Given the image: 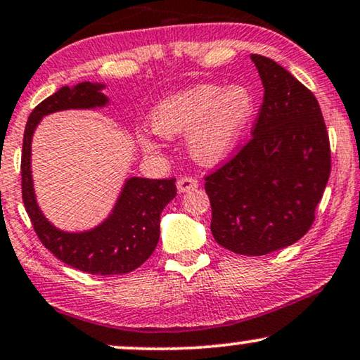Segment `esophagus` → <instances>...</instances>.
<instances>
[{"instance_id":"obj_1","label":"esophagus","mask_w":360,"mask_h":360,"mask_svg":"<svg viewBox=\"0 0 360 360\" xmlns=\"http://www.w3.org/2000/svg\"><path fill=\"white\" fill-rule=\"evenodd\" d=\"M199 188V183L193 177H181L179 181H177V193L179 194H184V193H189V191H194Z\"/></svg>"}]
</instances>
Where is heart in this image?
<instances>
[{
	"label": "heart",
	"mask_w": 360,
	"mask_h": 360,
	"mask_svg": "<svg viewBox=\"0 0 360 360\" xmlns=\"http://www.w3.org/2000/svg\"><path fill=\"white\" fill-rule=\"evenodd\" d=\"M250 87L233 84H200L156 103L148 122L160 136H188V151L195 162L214 166L232 155L255 113ZM143 150L155 153L158 143L141 138Z\"/></svg>",
	"instance_id": "1"
}]
</instances>
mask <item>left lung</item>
Here are the masks:
<instances>
[{
  "instance_id": "1",
  "label": "left lung",
  "mask_w": 360,
  "mask_h": 360,
  "mask_svg": "<svg viewBox=\"0 0 360 360\" xmlns=\"http://www.w3.org/2000/svg\"><path fill=\"white\" fill-rule=\"evenodd\" d=\"M263 103L252 140L205 177L215 242L266 255L308 232L330 172L329 136L313 94L285 67L252 54Z\"/></svg>"
}]
</instances>
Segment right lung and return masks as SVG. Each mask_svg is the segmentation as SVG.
Returning <instances> with one entry per match:
<instances>
[{
    "label": "right lung",
    "mask_w": 360,
    "mask_h": 360,
    "mask_svg": "<svg viewBox=\"0 0 360 360\" xmlns=\"http://www.w3.org/2000/svg\"><path fill=\"white\" fill-rule=\"evenodd\" d=\"M102 82L64 85L41 102L27 118L22 140L21 188L26 212L47 250L77 270L92 275H124L143 265L160 240L161 212L176 198V179H124L112 210L89 230L69 232L56 227L42 212L34 193L31 145L37 124L47 115L65 110H97L110 105Z\"/></svg>",
    "instance_id": "right-lung-1"
}]
</instances>
